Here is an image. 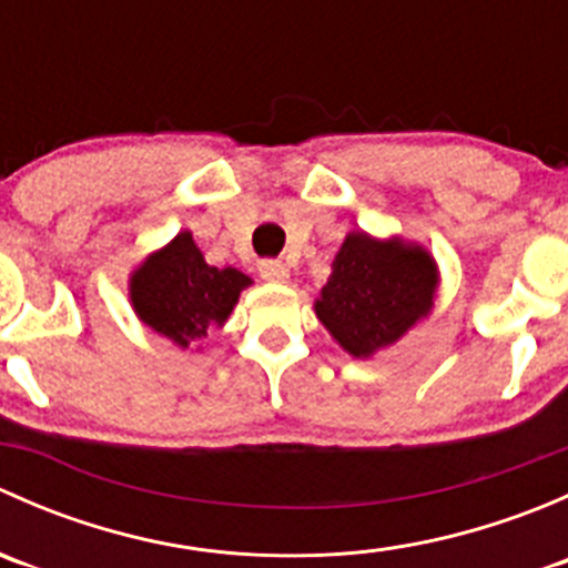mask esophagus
Listing matches in <instances>:
<instances>
[{"mask_svg": "<svg viewBox=\"0 0 568 568\" xmlns=\"http://www.w3.org/2000/svg\"><path fill=\"white\" fill-rule=\"evenodd\" d=\"M257 272H261L263 280H268V283H285L288 280V266H285L283 261H274V257H266V261L257 263Z\"/></svg>", "mask_w": 568, "mask_h": 568, "instance_id": "obj_1", "label": "esophagus"}]
</instances>
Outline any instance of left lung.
Here are the masks:
<instances>
[{
  "label": "left lung",
  "mask_w": 568,
  "mask_h": 568,
  "mask_svg": "<svg viewBox=\"0 0 568 568\" xmlns=\"http://www.w3.org/2000/svg\"><path fill=\"white\" fill-rule=\"evenodd\" d=\"M434 291L437 268L426 250L348 233L321 288L316 316L348 354L371 357L428 316Z\"/></svg>",
  "instance_id": "8db88e82"
}]
</instances>
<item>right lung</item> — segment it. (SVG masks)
I'll use <instances>...</instances> for the list:
<instances>
[{
  "instance_id": "add662e5",
  "label": "right lung",
  "mask_w": 568,
  "mask_h": 568,
  "mask_svg": "<svg viewBox=\"0 0 568 568\" xmlns=\"http://www.w3.org/2000/svg\"><path fill=\"white\" fill-rule=\"evenodd\" d=\"M247 285V274L209 266L192 233H178L134 272L131 305L151 329L186 348L209 335L211 326L225 324Z\"/></svg>"
}]
</instances>
